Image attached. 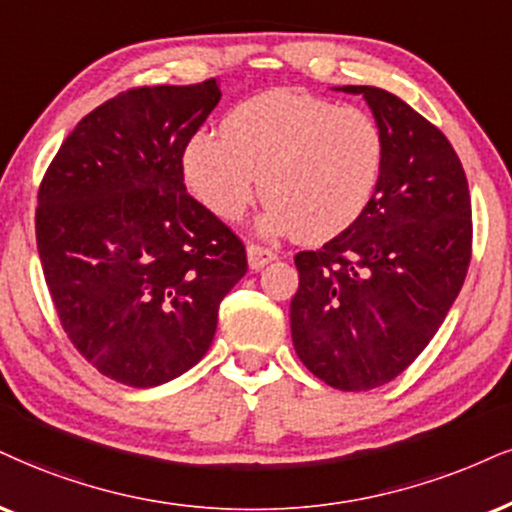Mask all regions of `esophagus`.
Here are the masks:
<instances>
[{
	"mask_svg": "<svg viewBox=\"0 0 512 512\" xmlns=\"http://www.w3.org/2000/svg\"><path fill=\"white\" fill-rule=\"evenodd\" d=\"M246 258H249L251 270H261L263 266H268L270 261H275V251H270L268 246L249 244L246 246Z\"/></svg>",
	"mask_w": 512,
	"mask_h": 512,
	"instance_id": "34e87169",
	"label": "esophagus"
}]
</instances>
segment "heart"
<instances>
[{
	"label": "heart",
	"mask_w": 512,
	"mask_h": 512,
	"mask_svg": "<svg viewBox=\"0 0 512 512\" xmlns=\"http://www.w3.org/2000/svg\"><path fill=\"white\" fill-rule=\"evenodd\" d=\"M384 166L375 118L296 90L256 94L216 132L189 140L182 168L213 216L239 220L258 192L261 227L320 244L342 235L370 204Z\"/></svg>",
	"instance_id": "1"
}]
</instances>
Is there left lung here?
<instances>
[{
  "instance_id": "obj_1",
  "label": "left lung",
  "mask_w": 512,
  "mask_h": 512,
  "mask_svg": "<svg viewBox=\"0 0 512 512\" xmlns=\"http://www.w3.org/2000/svg\"><path fill=\"white\" fill-rule=\"evenodd\" d=\"M363 94L384 140L365 211L318 251L294 256L289 306L301 363L325 384L368 391L401 375L444 323L472 254L465 170L444 132L380 87Z\"/></svg>"
}]
</instances>
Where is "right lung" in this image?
Returning a JSON list of instances; mask_svg holds the SVG:
<instances>
[{"instance_id":"1","label":"right lung","mask_w":512,"mask_h":512,"mask_svg":"<svg viewBox=\"0 0 512 512\" xmlns=\"http://www.w3.org/2000/svg\"><path fill=\"white\" fill-rule=\"evenodd\" d=\"M218 102L213 78L118 94L75 125L37 194V251L63 330L128 387L197 365L246 273L244 244L189 197L182 173Z\"/></svg>"}]
</instances>
